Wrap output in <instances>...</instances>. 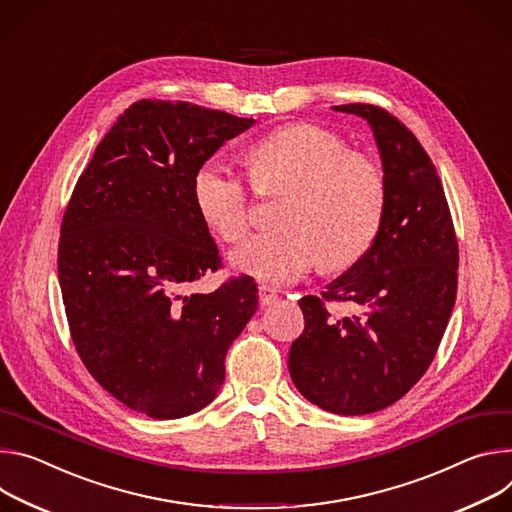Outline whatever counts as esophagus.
<instances>
[{"label": "esophagus", "mask_w": 512, "mask_h": 512, "mask_svg": "<svg viewBox=\"0 0 512 512\" xmlns=\"http://www.w3.org/2000/svg\"><path fill=\"white\" fill-rule=\"evenodd\" d=\"M258 299H260V305L262 307H270L272 303H276V299H278V295L270 289V287H260V291H258Z\"/></svg>", "instance_id": "1"}]
</instances>
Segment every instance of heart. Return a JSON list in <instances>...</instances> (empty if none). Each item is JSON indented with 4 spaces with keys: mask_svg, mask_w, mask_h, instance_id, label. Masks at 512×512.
Returning <instances> with one entry per match:
<instances>
[{
    "mask_svg": "<svg viewBox=\"0 0 512 512\" xmlns=\"http://www.w3.org/2000/svg\"><path fill=\"white\" fill-rule=\"evenodd\" d=\"M258 191L291 189L276 232L256 234L230 254L236 272L266 285H291L319 260L346 268L374 244L386 207V181L366 154L348 150L335 132L291 124L260 136L248 148ZM193 201L213 234L238 242L250 223V195L240 175L221 160L203 162L193 175Z\"/></svg>",
    "mask_w": 512,
    "mask_h": 512,
    "instance_id": "b5f03b06",
    "label": "heart"
}]
</instances>
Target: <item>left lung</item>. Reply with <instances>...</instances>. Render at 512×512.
<instances>
[{"label": "left lung", "instance_id": "8db88e82", "mask_svg": "<svg viewBox=\"0 0 512 512\" xmlns=\"http://www.w3.org/2000/svg\"><path fill=\"white\" fill-rule=\"evenodd\" d=\"M333 111L368 122L386 181V207L372 248L321 297L299 301L305 331L289 372L305 399L335 415H368L396 403L435 358L458 291V240L437 170L388 111L348 103ZM329 300L359 313L333 318Z\"/></svg>", "mask_w": 512, "mask_h": 512}]
</instances>
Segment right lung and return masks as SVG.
Instances as JSON below:
<instances>
[{"label":"right lung","instance_id":"1","mask_svg":"<svg viewBox=\"0 0 512 512\" xmlns=\"http://www.w3.org/2000/svg\"><path fill=\"white\" fill-rule=\"evenodd\" d=\"M252 124L187 101H136L97 144L65 211L59 282L75 348L111 396L152 419L215 399L227 348L256 313L250 276L183 295L221 266L193 201L195 170Z\"/></svg>","mask_w":512,"mask_h":512}]
</instances>
